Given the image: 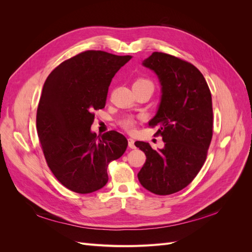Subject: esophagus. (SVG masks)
<instances>
[{
    "instance_id": "obj_1",
    "label": "esophagus",
    "mask_w": 252,
    "mask_h": 252,
    "mask_svg": "<svg viewBox=\"0 0 252 252\" xmlns=\"http://www.w3.org/2000/svg\"><path fill=\"white\" fill-rule=\"evenodd\" d=\"M128 146L130 147V148H135V145H134V140L133 139H131V138H129L128 139Z\"/></svg>"
}]
</instances>
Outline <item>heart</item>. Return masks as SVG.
<instances>
[{"instance_id": "1", "label": "heart", "mask_w": 252, "mask_h": 252, "mask_svg": "<svg viewBox=\"0 0 252 252\" xmlns=\"http://www.w3.org/2000/svg\"><path fill=\"white\" fill-rule=\"evenodd\" d=\"M132 87H133V89L134 88H140V87H146V88L151 89L152 91H154V89H155L154 83H152L149 79H145V78H138V79H136L133 82ZM120 125L123 127L125 130L131 131L135 126V121L132 118H125V119L120 121Z\"/></svg>"}]
</instances>
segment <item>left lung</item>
Returning a JSON list of instances; mask_svg holds the SVG:
<instances>
[{
	"label": "left lung",
	"mask_w": 252,
	"mask_h": 252,
	"mask_svg": "<svg viewBox=\"0 0 252 252\" xmlns=\"http://www.w3.org/2000/svg\"><path fill=\"white\" fill-rule=\"evenodd\" d=\"M154 70L162 85L158 110L149 121L158 127L163 149L135 142L146 156L138 178L150 192L168 195L193 181L203 167L213 133L211 93L204 75L187 61L164 52H154L143 62Z\"/></svg>",
	"instance_id": "obj_1"
}]
</instances>
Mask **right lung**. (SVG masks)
<instances>
[{"mask_svg": "<svg viewBox=\"0 0 252 252\" xmlns=\"http://www.w3.org/2000/svg\"><path fill=\"white\" fill-rule=\"evenodd\" d=\"M130 56L86 50L64 61L45 81L36 130L49 169L67 189L91 193L108 182L107 167L123 156L127 139L116 130L91 132L94 110L105 107L108 87Z\"/></svg>", "mask_w": 252, "mask_h": 252, "instance_id": "obj_1", "label": "right lung"}]
</instances>
